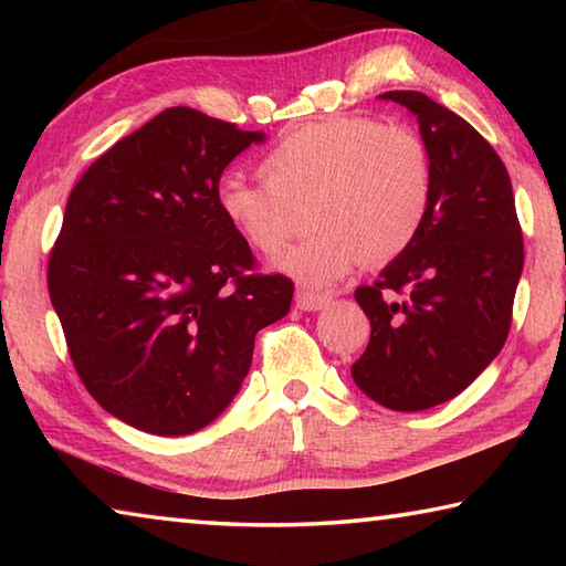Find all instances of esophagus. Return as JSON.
Wrapping results in <instances>:
<instances>
[{"label": "esophagus", "instance_id": "obj_1", "mask_svg": "<svg viewBox=\"0 0 566 566\" xmlns=\"http://www.w3.org/2000/svg\"><path fill=\"white\" fill-rule=\"evenodd\" d=\"M332 302L329 294H322V292H310V290H300L294 294V304L296 310L302 312H319L324 310Z\"/></svg>", "mask_w": 566, "mask_h": 566}]
</instances>
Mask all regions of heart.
Listing matches in <instances>:
<instances>
[{"label": "heart", "mask_w": 566, "mask_h": 566, "mask_svg": "<svg viewBox=\"0 0 566 566\" xmlns=\"http://www.w3.org/2000/svg\"><path fill=\"white\" fill-rule=\"evenodd\" d=\"M264 179L227 175L214 202L224 222L262 254L302 227L296 205L312 199L314 232L276 256L296 282L322 286L359 260L387 264L415 244L434 195L424 137L405 124L344 114L286 132L262 159Z\"/></svg>", "instance_id": "b5f03b06"}]
</instances>
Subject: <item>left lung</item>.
<instances>
[{
	"mask_svg": "<svg viewBox=\"0 0 566 566\" xmlns=\"http://www.w3.org/2000/svg\"><path fill=\"white\" fill-rule=\"evenodd\" d=\"M417 117L434 165L427 222L359 302L371 324L352 377L395 411H421L464 391L504 347L524 266L506 167L482 134L421 92H385Z\"/></svg>",
	"mask_w": 566,
	"mask_h": 566,
	"instance_id": "1",
	"label": "left lung"
}]
</instances>
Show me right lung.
<instances>
[{"label":"right lung","mask_w":566,"mask_h":566,"mask_svg":"<svg viewBox=\"0 0 566 566\" xmlns=\"http://www.w3.org/2000/svg\"><path fill=\"white\" fill-rule=\"evenodd\" d=\"M262 132L169 107L76 181L46 284L74 369L142 432L191 434L237 397L256 332L290 312L294 284L254 274L214 187Z\"/></svg>","instance_id":"add662e5"}]
</instances>
